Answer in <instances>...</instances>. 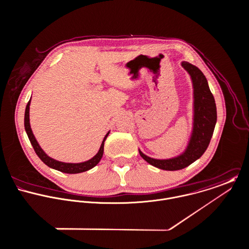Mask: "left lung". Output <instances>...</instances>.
<instances>
[{"mask_svg":"<svg viewBox=\"0 0 249 249\" xmlns=\"http://www.w3.org/2000/svg\"><path fill=\"white\" fill-rule=\"evenodd\" d=\"M182 66L191 75L194 85V129L188 147L181 155L167 159H153L139 150L151 165L163 170H179L199 159L209 146L216 123V107L204 74L196 66L183 61Z\"/></svg>","mask_w":249,"mask_h":249,"instance_id":"obj_1","label":"left lung"}]
</instances>
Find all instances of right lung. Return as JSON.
<instances>
[{
  "instance_id": "add662e5",
  "label": "right lung",
  "mask_w": 249,
  "mask_h": 249,
  "mask_svg": "<svg viewBox=\"0 0 249 249\" xmlns=\"http://www.w3.org/2000/svg\"><path fill=\"white\" fill-rule=\"evenodd\" d=\"M30 105H31V99L28 102L27 107H26V111H25V119H24V124H25V130L26 133L28 135V138L34 147V149L36 151V155L39 157V159L51 168H53L55 170L64 172V173H69V174H76V173H81L84 171H88L89 169H91L92 167H94L98 162L103 157V153H104V143L105 141L107 139V137L108 136L109 132H107V134L105 136L102 144L100 146L98 153L90 160L84 161V162H79V163H70V162H62V161H58L55 160L53 159L50 158L42 148L39 146L38 142H36L33 131L31 129V125H30Z\"/></svg>"
}]
</instances>
